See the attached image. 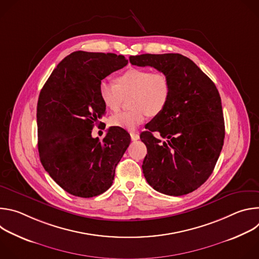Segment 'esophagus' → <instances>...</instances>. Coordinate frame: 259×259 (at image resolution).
Instances as JSON below:
<instances>
[{"mask_svg": "<svg viewBox=\"0 0 259 259\" xmlns=\"http://www.w3.org/2000/svg\"><path fill=\"white\" fill-rule=\"evenodd\" d=\"M130 136H131L132 140H138L139 139V135L137 133H135V132H131Z\"/></svg>", "mask_w": 259, "mask_h": 259, "instance_id": "1", "label": "esophagus"}]
</instances>
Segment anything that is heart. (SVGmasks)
Returning a JSON list of instances; mask_svg holds the SVG:
<instances>
[{"label": "heart", "mask_w": 259, "mask_h": 259, "mask_svg": "<svg viewBox=\"0 0 259 259\" xmlns=\"http://www.w3.org/2000/svg\"><path fill=\"white\" fill-rule=\"evenodd\" d=\"M170 81L163 71H152L149 68L132 67L118 77L117 84L102 79L98 85L99 97L104 106L117 112L124 97L130 96L132 109L113 115L110 125L126 130H134L146 118L161 114L170 98Z\"/></svg>", "instance_id": "heart-1"}]
</instances>
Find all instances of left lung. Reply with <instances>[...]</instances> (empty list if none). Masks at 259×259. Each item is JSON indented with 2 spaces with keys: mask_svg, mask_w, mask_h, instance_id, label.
I'll list each match as a JSON object with an SVG mask.
<instances>
[{
  "mask_svg": "<svg viewBox=\"0 0 259 259\" xmlns=\"http://www.w3.org/2000/svg\"><path fill=\"white\" fill-rule=\"evenodd\" d=\"M129 59L133 65L165 72L171 87L166 107L140 134L147 149L144 177L162 194H190L209 178L223 150L226 132L218 90L193 60L181 54H141Z\"/></svg>",
  "mask_w": 259,
  "mask_h": 259,
  "instance_id": "1",
  "label": "left lung"
}]
</instances>
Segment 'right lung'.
<instances>
[{"instance_id": "right-lung-1", "label": "right lung", "mask_w": 259, "mask_h": 259, "mask_svg": "<svg viewBox=\"0 0 259 259\" xmlns=\"http://www.w3.org/2000/svg\"><path fill=\"white\" fill-rule=\"evenodd\" d=\"M127 63L123 55L114 53L72 52L58 63L40 92V160L51 178L72 196L92 198L107 191L130 144L129 133L120 127H110L102 141L91 135L105 114L99 82Z\"/></svg>"}]
</instances>
